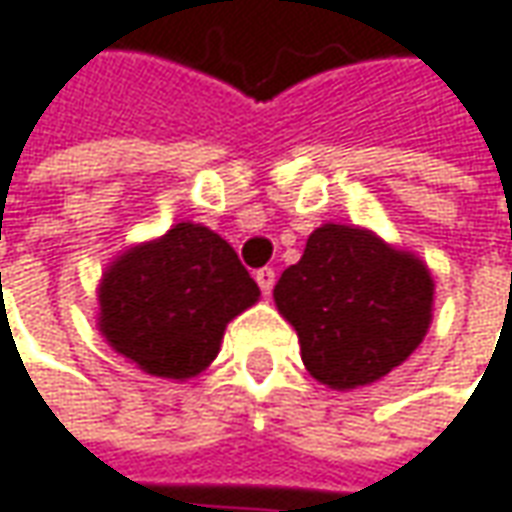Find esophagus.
<instances>
[{"instance_id":"1","label":"esophagus","mask_w":512,"mask_h":512,"mask_svg":"<svg viewBox=\"0 0 512 512\" xmlns=\"http://www.w3.org/2000/svg\"><path fill=\"white\" fill-rule=\"evenodd\" d=\"M255 280L263 295H272V289H275V269H269V266L266 269H257Z\"/></svg>"}]
</instances>
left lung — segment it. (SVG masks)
Masks as SVG:
<instances>
[{
  "mask_svg": "<svg viewBox=\"0 0 512 512\" xmlns=\"http://www.w3.org/2000/svg\"><path fill=\"white\" fill-rule=\"evenodd\" d=\"M312 378L355 389L401 367L433 318V278L418 257L367 229L326 223L275 286Z\"/></svg>",
  "mask_w": 512,
  "mask_h": 512,
  "instance_id": "8db88e82",
  "label": "left lung"
}]
</instances>
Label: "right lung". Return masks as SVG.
I'll list each match as a JSON object with an SVG mask.
<instances>
[{
    "label": "right lung",
    "mask_w": 512,
    "mask_h": 512,
    "mask_svg": "<svg viewBox=\"0 0 512 512\" xmlns=\"http://www.w3.org/2000/svg\"><path fill=\"white\" fill-rule=\"evenodd\" d=\"M257 295V283L220 234L177 223L105 272L100 329L148 375L183 381L212 364L226 323Z\"/></svg>",
    "instance_id": "obj_1"
}]
</instances>
